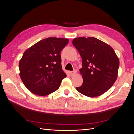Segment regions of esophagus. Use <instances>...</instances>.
<instances>
[{
    "label": "esophagus",
    "mask_w": 134,
    "mask_h": 134,
    "mask_svg": "<svg viewBox=\"0 0 134 134\" xmlns=\"http://www.w3.org/2000/svg\"><path fill=\"white\" fill-rule=\"evenodd\" d=\"M69 74H70V75L72 76V75H75V74H76V70H74V71H69Z\"/></svg>",
    "instance_id": "obj_1"
}]
</instances>
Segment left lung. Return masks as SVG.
Masks as SVG:
<instances>
[{
	"label": "left lung",
	"instance_id": "obj_1",
	"mask_svg": "<svg viewBox=\"0 0 134 134\" xmlns=\"http://www.w3.org/2000/svg\"><path fill=\"white\" fill-rule=\"evenodd\" d=\"M72 42L82 58L79 71L83 82L76 90L89 97L102 95L112 87L118 75L120 62L114 50L92 37L75 38Z\"/></svg>",
	"mask_w": 134,
	"mask_h": 134
}]
</instances>
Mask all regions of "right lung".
Masks as SVG:
<instances>
[{
  "instance_id": "add662e5",
  "label": "right lung",
  "mask_w": 134,
  "mask_h": 134,
  "mask_svg": "<svg viewBox=\"0 0 134 134\" xmlns=\"http://www.w3.org/2000/svg\"><path fill=\"white\" fill-rule=\"evenodd\" d=\"M68 42V38L48 37L24 52L19 62V76L32 93L44 96L58 90L66 77L62 69L60 52Z\"/></svg>"
}]
</instances>
